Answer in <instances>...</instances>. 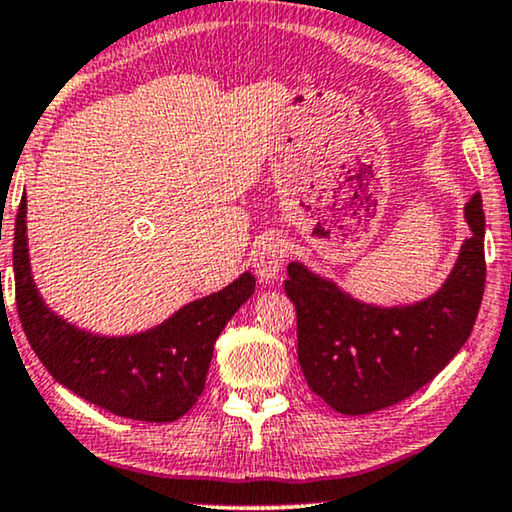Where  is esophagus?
I'll use <instances>...</instances> for the list:
<instances>
[{
	"label": "esophagus",
	"mask_w": 512,
	"mask_h": 512,
	"mask_svg": "<svg viewBox=\"0 0 512 512\" xmlns=\"http://www.w3.org/2000/svg\"><path fill=\"white\" fill-rule=\"evenodd\" d=\"M288 255V241L278 231H269L257 241L255 250H252V269L260 276L262 283H269L281 271V264Z\"/></svg>",
	"instance_id": "1"
}]
</instances>
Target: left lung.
Here are the masks:
<instances>
[{"label":"left lung","instance_id":"left-lung-1","mask_svg":"<svg viewBox=\"0 0 512 512\" xmlns=\"http://www.w3.org/2000/svg\"><path fill=\"white\" fill-rule=\"evenodd\" d=\"M473 234L447 283L412 306L360 304L335 283L288 264L285 295L297 311V358L306 384L342 414H372L410 398L435 379L473 330L485 292V210L466 203Z\"/></svg>","mask_w":512,"mask_h":512}]
</instances>
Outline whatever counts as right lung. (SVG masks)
<instances>
[{
	"instance_id": "add662e5",
	"label": "right lung",
	"mask_w": 512,
	"mask_h": 512,
	"mask_svg": "<svg viewBox=\"0 0 512 512\" xmlns=\"http://www.w3.org/2000/svg\"><path fill=\"white\" fill-rule=\"evenodd\" d=\"M16 309L27 342L53 379L117 417L168 424L192 410L206 386L213 346L255 278L243 274L227 288L182 306L154 330L133 337H98L65 323L32 283L25 236V196L13 231Z\"/></svg>"
}]
</instances>
